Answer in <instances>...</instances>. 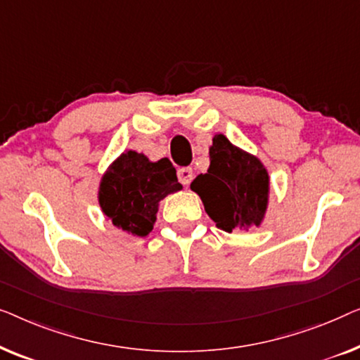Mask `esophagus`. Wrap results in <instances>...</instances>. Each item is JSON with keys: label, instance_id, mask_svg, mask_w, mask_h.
<instances>
[{"label": "esophagus", "instance_id": "34e87169", "mask_svg": "<svg viewBox=\"0 0 360 360\" xmlns=\"http://www.w3.org/2000/svg\"><path fill=\"white\" fill-rule=\"evenodd\" d=\"M178 178H179V182H182V184L189 186L191 181L194 179V171H192V168H187V166H184V168H179L178 169Z\"/></svg>", "mask_w": 360, "mask_h": 360}]
</instances>
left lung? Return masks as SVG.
I'll return each mask as SVG.
<instances>
[{"instance_id":"1","label":"left lung","mask_w":360,"mask_h":360,"mask_svg":"<svg viewBox=\"0 0 360 360\" xmlns=\"http://www.w3.org/2000/svg\"><path fill=\"white\" fill-rule=\"evenodd\" d=\"M209 155L207 173L191 184L204 202L207 215L229 233L259 226L269 204V174L264 165L221 134L214 136Z\"/></svg>"}]
</instances>
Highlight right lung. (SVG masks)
<instances>
[{"instance_id": "obj_1", "label": "right lung", "mask_w": 360, "mask_h": 360, "mask_svg": "<svg viewBox=\"0 0 360 360\" xmlns=\"http://www.w3.org/2000/svg\"><path fill=\"white\" fill-rule=\"evenodd\" d=\"M181 189L168 158L150 161L143 153L127 150L103 174L98 200L114 226L146 236L153 230L160 202Z\"/></svg>"}]
</instances>
